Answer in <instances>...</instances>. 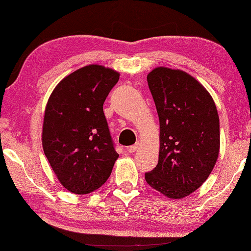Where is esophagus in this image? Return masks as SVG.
Segmentation results:
<instances>
[{
  "label": "esophagus",
  "mask_w": 251,
  "mask_h": 251,
  "mask_svg": "<svg viewBox=\"0 0 251 251\" xmlns=\"http://www.w3.org/2000/svg\"><path fill=\"white\" fill-rule=\"evenodd\" d=\"M138 147H139V145H138V143H136V145H134V146H131V147H129L128 149H127V151H128L129 153H135V152L137 151V149H138Z\"/></svg>",
  "instance_id": "34e87169"
}]
</instances>
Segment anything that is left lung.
<instances>
[{
    "instance_id": "8db88e82",
    "label": "left lung",
    "mask_w": 251,
    "mask_h": 251,
    "mask_svg": "<svg viewBox=\"0 0 251 251\" xmlns=\"http://www.w3.org/2000/svg\"><path fill=\"white\" fill-rule=\"evenodd\" d=\"M159 120L158 164L146 181L168 199H183L209 177L220 150V123L211 95L179 69L148 74Z\"/></svg>"
}]
</instances>
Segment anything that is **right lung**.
<instances>
[{"label": "right lung", "instance_id": "add662e5", "mask_svg": "<svg viewBox=\"0 0 251 251\" xmlns=\"http://www.w3.org/2000/svg\"><path fill=\"white\" fill-rule=\"evenodd\" d=\"M119 78L113 69L85 66L62 78L47 101L42 146L57 179L74 194L99 189L119 158L103 113Z\"/></svg>", "mask_w": 251, "mask_h": 251}]
</instances>
